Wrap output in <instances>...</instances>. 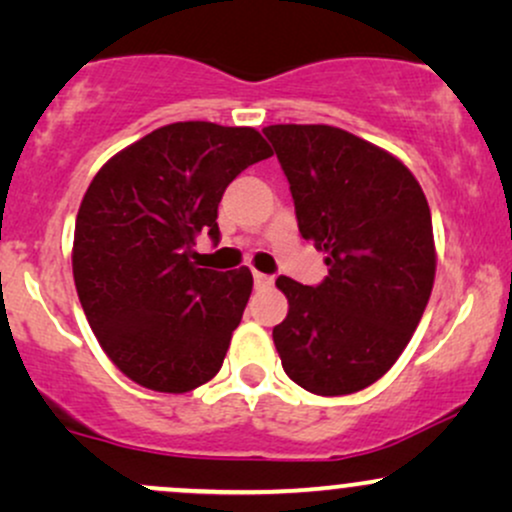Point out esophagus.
<instances>
[{
    "mask_svg": "<svg viewBox=\"0 0 512 512\" xmlns=\"http://www.w3.org/2000/svg\"><path fill=\"white\" fill-rule=\"evenodd\" d=\"M252 279H255V286L257 289H269V286L274 284V279L269 274H262V272H252Z\"/></svg>",
    "mask_w": 512,
    "mask_h": 512,
    "instance_id": "obj_1",
    "label": "esophagus"
}]
</instances>
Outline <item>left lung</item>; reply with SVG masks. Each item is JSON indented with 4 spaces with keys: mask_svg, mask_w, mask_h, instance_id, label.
Listing matches in <instances>:
<instances>
[{
    "mask_svg": "<svg viewBox=\"0 0 512 512\" xmlns=\"http://www.w3.org/2000/svg\"><path fill=\"white\" fill-rule=\"evenodd\" d=\"M289 180L298 231L325 252L317 286L279 276L289 315L272 337L286 375L313 395L383 378L424 315L436 276L431 209L402 161L330 125L262 129Z\"/></svg>",
    "mask_w": 512,
    "mask_h": 512,
    "instance_id": "obj_1",
    "label": "left lung"
}]
</instances>
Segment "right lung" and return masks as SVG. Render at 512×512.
I'll return each instance as SVG.
<instances>
[{"label":"right lung","instance_id":"add662e5","mask_svg":"<svg viewBox=\"0 0 512 512\" xmlns=\"http://www.w3.org/2000/svg\"><path fill=\"white\" fill-rule=\"evenodd\" d=\"M272 156L252 127L173 122L110 158L81 199L72 269L88 325L129 380L190 392L219 373L252 291L248 267H197L226 187Z\"/></svg>","mask_w":512,"mask_h":512}]
</instances>
